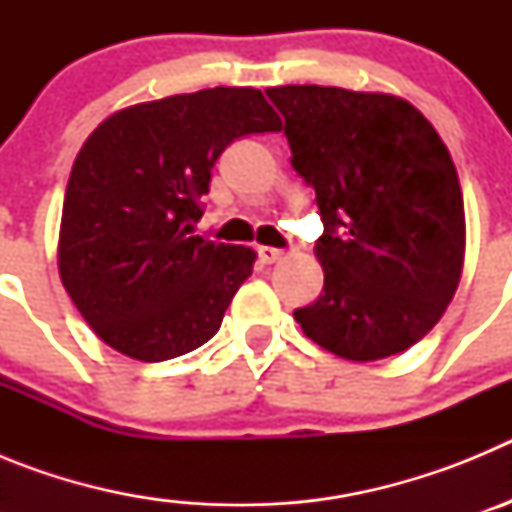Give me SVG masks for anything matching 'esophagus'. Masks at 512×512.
Masks as SVG:
<instances>
[{"instance_id": "esophagus-1", "label": "esophagus", "mask_w": 512, "mask_h": 512, "mask_svg": "<svg viewBox=\"0 0 512 512\" xmlns=\"http://www.w3.org/2000/svg\"><path fill=\"white\" fill-rule=\"evenodd\" d=\"M259 259L261 264H277V261L282 259V251H279V248L259 246Z\"/></svg>"}]
</instances>
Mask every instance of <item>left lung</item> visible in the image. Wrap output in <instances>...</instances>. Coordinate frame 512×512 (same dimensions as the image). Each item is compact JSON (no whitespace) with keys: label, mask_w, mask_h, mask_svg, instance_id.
Wrapping results in <instances>:
<instances>
[{"label":"left lung","mask_w":512,"mask_h":512,"mask_svg":"<svg viewBox=\"0 0 512 512\" xmlns=\"http://www.w3.org/2000/svg\"><path fill=\"white\" fill-rule=\"evenodd\" d=\"M266 97L323 220V295L295 320L351 361L415 346L441 320L464 266V200L449 148L392 94L289 84Z\"/></svg>","instance_id":"1"}]
</instances>
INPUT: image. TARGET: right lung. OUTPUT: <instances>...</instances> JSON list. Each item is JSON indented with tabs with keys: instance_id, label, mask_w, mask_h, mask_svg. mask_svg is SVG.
Returning a JSON list of instances; mask_svg holds the SVG:
<instances>
[{
	"instance_id": "add662e5",
	"label": "right lung",
	"mask_w": 512,
	"mask_h": 512,
	"mask_svg": "<svg viewBox=\"0 0 512 512\" xmlns=\"http://www.w3.org/2000/svg\"><path fill=\"white\" fill-rule=\"evenodd\" d=\"M277 130L259 89L215 87L135 104L89 135L66 187L58 269L107 346L166 361L215 336L256 256L192 225L220 153Z\"/></svg>"
}]
</instances>
